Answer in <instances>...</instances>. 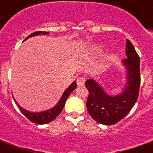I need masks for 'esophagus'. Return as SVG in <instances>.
Here are the masks:
<instances>
[{
  "instance_id": "obj_1",
  "label": "esophagus",
  "mask_w": 153,
  "mask_h": 153,
  "mask_svg": "<svg viewBox=\"0 0 153 153\" xmlns=\"http://www.w3.org/2000/svg\"><path fill=\"white\" fill-rule=\"evenodd\" d=\"M85 83V78L83 77H79L77 79V84L79 86H83Z\"/></svg>"
}]
</instances>
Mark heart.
Instances as JSON below:
<instances>
[{"instance_id":"1","label":"heart","mask_w":153,"mask_h":153,"mask_svg":"<svg viewBox=\"0 0 153 153\" xmlns=\"http://www.w3.org/2000/svg\"><path fill=\"white\" fill-rule=\"evenodd\" d=\"M111 59H112V56H111Z\"/></svg>"}]
</instances>
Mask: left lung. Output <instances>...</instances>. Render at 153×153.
Masks as SVG:
<instances>
[{
  "instance_id": "left-lung-1",
  "label": "left lung",
  "mask_w": 153,
  "mask_h": 153,
  "mask_svg": "<svg viewBox=\"0 0 153 153\" xmlns=\"http://www.w3.org/2000/svg\"><path fill=\"white\" fill-rule=\"evenodd\" d=\"M126 59L123 61L126 69V84L122 93L109 96L94 79L86 81L89 91L87 108L91 117L103 125H114L131 111L139 97L140 86V60L129 39L126 45Z\"/></svg>"
}]
</instances>
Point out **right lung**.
I'll list each match as a JSON object with an SVG mask.
<instances>
[{
  "label": "right lung",
  "instance_id": "add662e5",
  "mask_svg": "<svg viewBox=\"0 0 153 153\" xmlns=\"http://www.w3.org/2000/svg\"><path fill=\"white\" fill-rule=\"evenodd\" d=\"M47 35L48 34V32L47 31H36V32H33L31 33L30 36H28L26 39H27L28 38L30 37H32L34 36H39V35ZM77 83L76 82H74L73 83H71V86L64 91V93L61 97L60 100L57 102L53 108H52L51 109H48V110H46V111L43 112H38V113H33V112H29L27 110H25L24 108H22L20 105L17 103V101L15 100V99L13 98L14 101L16 102V104L19 106L20 111L22 113L25 117H27L28 119L30 120V122H32L34 123H36V124H47V123H50L53 120H54L56 118L58 115H59L61 113H62V109L64 108V105H65V103L66 101V100L69 97V96L71 95V92L76 88Z\"/></svg>",
  "mask_w": 153,
  "mask_h": 153
}]
</instances>
